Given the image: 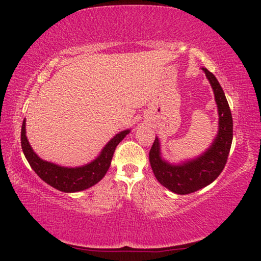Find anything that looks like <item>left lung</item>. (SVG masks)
I'll use <instances>...</instances> for the list:
<instances>
[{
  "label": "left lung",
  "instance_id": "obj_1",
  "mask_svg": "<svg viewBox=\"0 0 261 261\" xmlns=\"http://www.w3.org/2000/svg\"><path fill=\"white\" fill-rule=\"evenodd\" d=\"M202 69L211 83L219 112V132L215 143L206 153L182 165H171L161 159L158 138L149 150V163L158 181L180 195L196 192L219 177L228 160L233 140V117L225 93L215 75L205 67Z\"/></svg>",
  "mask_w": 261,
  "mask_h": 261
}]
</instances>
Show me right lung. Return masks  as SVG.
Masks as SVG:
<instances>
[{
	"instance_id": "add662e5",
	"label": "right lung",
	"mask_w": 261,
	"mask_h": 261,
	"mask_svg": "<svg viewBox=\"0 0 261 261\" xmlns=\"http://www.w3.org/2000/svg\"><path fill=\"white\" fill-rule=\"evenodd\" d=\"M26 122L23 120L21 126V148L28 163L34 170L35 173L43 181L52 186L58 191L65 193H74L84 191L89 187L96 185L105 176L108 169L111 167V162L114 155L116 146L121 143L123 138L129 134V130L122 131L117 134L105 148L101 154L93 161L81 168H63L58 167L54 163L45 162L41 160L34 151L31 145L28 144L26 137Z\"/></svg>"
}]
</instances>
